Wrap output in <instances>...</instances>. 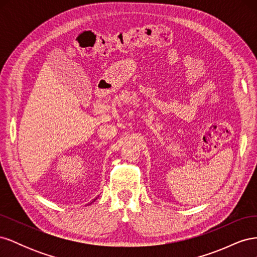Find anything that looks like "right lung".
I'll return each mask as SVG.
<instances>
[{
    "label": "right lung",
    "instance_id": "obj_1",
    "mask_svg": "<svg viewBox=\"0 0 257 257\" xmlns=\"http://www.w3.org/2000/svg\"><path fill=\"white\" fill-rule=\"evenodd\" d=\"M95 199H96V198H95ZM95 199H93V200L91 201V203H90V204H92V203H93V201H95ZM90 204H89V205H90Z\"/></svg>",
    "mask_w": 257,
    "mask_h": 257
}]
</instances>
